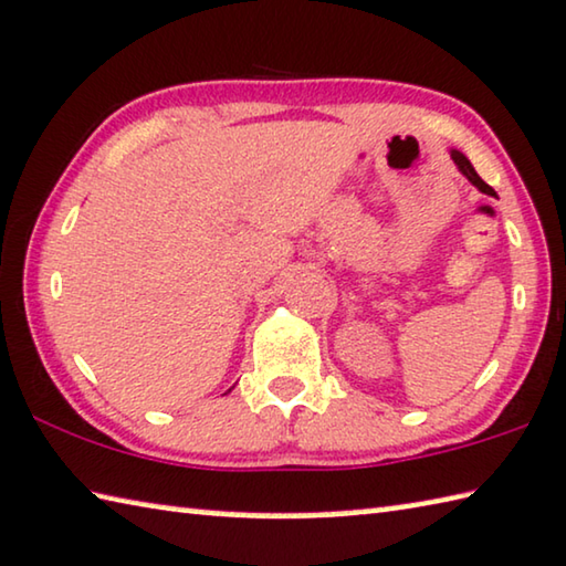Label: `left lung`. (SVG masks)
Masks as SVG:
<instances>
[{
  "mask_svg": "<svg viewBox=\"0 0 566 566\" xmlns=\"http://www.w3.org/2000/svg\"><path fill=\"white\" fill-rule=\"evenodd\" d=\"M451 158H453V164H455V166H459V170H461V174H463L465 178H469V181H471L473 186H476L481 193L496 196V193H493V188H491V186H489L486 181H483V178H481V176L476 174V170H473V166H471V160H469V158H465V156L461 154V150H451Z\"/></svg>",
  "mask_w": 566,
  "mask_h": 566,
  "instance_id": "1",
  "label": "left lung"
}]
</instances>
